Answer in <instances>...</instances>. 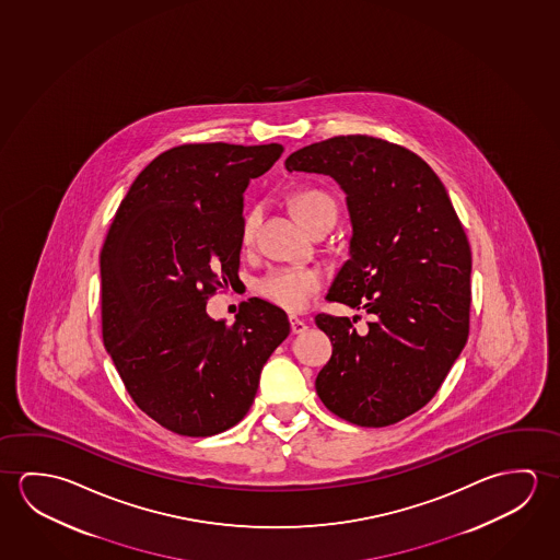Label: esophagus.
Masks as SVG:
<instances>
[{"label": "esophagus", "mask_w": 560, "mask_h": 560, "mask_svg": "<svg viewBox=\"0 0 560 560\" xmlns=\"http://www.w3.org/2000/svg\"><path fill=\"white\" fill-rule=\"evenodd\" d=\"M290 327H292L293 335H302V332L307 330L305 320L300 319V317H295V315H290Z\"/></svg>", "instance_id": "esophagus-1"}]
</instances>
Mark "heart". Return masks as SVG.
Masks as SVG:
<instances>
[{"label": "heart", "mask_w": 560, "mask_h": 560, "mask_svg": "<svg viewBox=\"0 0 560 560\" xmlns=\"http://www.w3.org/2000/svg\"><path fill=\"white\" fill-rule=\"evenodd\" d=\"M290 208L295 218L310 230L311 225L319 222L323 215L337 212L332 198L323 195L319 190H300L290 198ZM260 212L257 208L245 213L241 223V243L249 245L255 231H257ZM257 293L272 303L276 307L285 311H300L307 305L311 295L320 288V272L310 267H280L268 270L267 275L257 280Z\"/></svg>", "instance_id": "obj_1"}]
</instances>
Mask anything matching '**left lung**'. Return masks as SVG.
<instances>
[{
    "label": "left lung",
    "instance_id": "obj_1",
    "mask_svg": "<svg viewBox=\"0 0 560 560\" xmlns=\"http://www.w3.org/2000/svg\"><path fill=\"white\" fill-rule=\"evenodd\" d=\"M285 170L329 175L352 237L327 300L373 315L360 335L319 313L332 342L315 389L352 424L389 427L434 397L469 337L470 247L442 180L417 153L372 136L293 151Z\"/></svg>",
    "mask_w": 560,
    "mask_h": 560
}]
</instances>
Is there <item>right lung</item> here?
Here are the masks:
<instances>
[{
	"instance_id": "obj_1",
	"label": "right lung",
	"mask_w": 560,
	"mask_h": 560,
	"mask_svg": "<svg viewBox=\"0 0 560 560\" xmlns=\"http://www.w3.org/2000/svg\"><path fill=\"white\" fill-rule=\"evenodd\" d=\"M284 148L185 143L136 177L101 250L103 340L140 409L171 432L220 434L249 412L262 365L290 335L250 298L235 323L206 313L240 278L243 192Z\"/></svg>"
}]
</instances>
